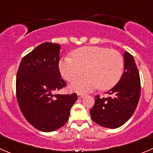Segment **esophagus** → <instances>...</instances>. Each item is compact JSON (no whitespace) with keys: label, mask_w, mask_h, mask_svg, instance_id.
I'll use <instances>...</instances> for the list:
<instances>
[{"label":"esophagus","mask_w":153,"mask_h":153,"mask_svg":"<svg viewBox=\"0 0 153 153\" xmlns=\"http://www.w3.org/2000/svg\"><path fill=\"white\" fill-rule=\"evenodd\" d=\"M83 96H84V94H83V93H77L78 98H82V97H83Z\"/></svg>","instance_id":"obj_1"}]
</instances>
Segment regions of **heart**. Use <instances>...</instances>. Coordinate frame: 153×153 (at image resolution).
<instances>
[{"label":"heart","mask_w":153,"mask_h":153,"mask_svg":"<svg viewBox=\"0 0 153 153\" xmlns=\"http://www.w3.org/2000/svg\"><path fill=\"white\" fill-rule=\"evenodd\" d=\"M72 58L67 56L59 62L60 74L69 82L81 78L71 85L73 90L90 91L97 87L102 90L111 89L120 80L124 61L120 53L97 46H85L74 50Z\"/></svg>","instance_id":"1"}]
</instances>
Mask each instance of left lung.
<instances>
[{
	"label": "left lung",
	"mask_w": 153,
	"mask_h": 153,
	"mask_svg": "<svg viewBox=\"0 0 153 153\" xmlns=\"http://www.w3.org/2000/svg\"><path fill=\"white\" fill-rule=\"evenodd\" d=\"M124 73L117 84L107 92L110 97H95V103L90 109L92 120L106 128H117L128 121L140 100L141 93L140 73L134 57L124 53Z\"/></svg>",
	"instance_id": "obj_1"
}]
</instances>
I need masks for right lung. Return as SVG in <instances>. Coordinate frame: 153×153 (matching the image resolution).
Segmentation results:
<instances>
[{
	"label": "right lung",
	"instance_id": "1",
	"mask_svg": "<svg viewBox=\"0 0 153 153\" xmlns=\"http://www.w3.org/2000/svg\"><path fill=\"white\" fill-rule=\"evenodd\" d=\"M58 44L46 42L21 60L16 78L19 107L29 123L38 130L52 132L68 120L76 93L54 94L67 86L59 70Z\"/></svg>",
	"mask_w": 153,
	"mask_h": 153
}]
</instances>
